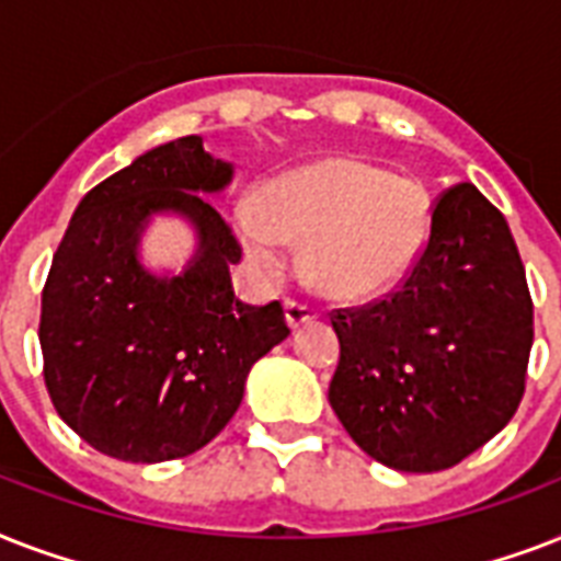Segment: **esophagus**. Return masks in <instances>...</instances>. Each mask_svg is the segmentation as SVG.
<instances>
[{
	"label": "esophagus",
	"instance_id": "esophagus-1",
	"mask_svg": "<svg viewBox=\"0 0 561 561\" xmlns=\"http://www.w3.org/2000/svg\"><path fill=\"white\" fill-rule=\"evenodd\" d=\"M285 320H288L290 329H299V325L314 323L317 308L306 306V302H297V299H288V302H285Z\"/></svg>",
	"mask_w": 561,
	"mask_h": 561
}]
</instances>
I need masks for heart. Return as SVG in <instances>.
Here are the masks:
<instances>
[{
  "label": "heart",
  "instance_id": "1",
  "mask_svg": "<svg viewBox=\"0 0 561 561\" xmlns=\"http://www.w3.org/2000/svg\"><path fill=\"white\" fill-rule=\"evenodd\" d=\"M431 220L434 201L419 180L352 157L288 171L236 211L238 238L264 273L285 271L290 244H306L308 282L350 302L381 294L413 267Z\"/></svg>",
  "mask_w": 561,
  "mask_h": 561
}]
</instances>
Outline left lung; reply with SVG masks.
Returning a JSON list of instances; mask_svg holds the SVG:
<instances>
[{"mask_svg":"<svg viewBox=\"0 0 561 561\" xmlns=\"http://www.w3.org/2000/svg\"><path fill=\"white\" fill-rule=\"evenodd\" d=\"M332 325L329 401L346 434L396 471L457 466L524 396L533 299L506 218L471 183L448 188L399 288Z\"/></svg>","mask_w":561,"mask_h":561,"instance_id":"1","label":"left lung"}]
</instances>
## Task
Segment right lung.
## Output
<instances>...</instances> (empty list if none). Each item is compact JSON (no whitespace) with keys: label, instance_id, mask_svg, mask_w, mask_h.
I'll use <instances>...</instances> for the list:
<instances>
[{"label":"right lung","instance_id":"obj_1","mask_svg":"<svg viewBox=\"0 0 561 561\" xmlns=\"http://www.w3.org/2000/svg\"><path fill=\"white\" fill-rule=\"evenodd\" d=\"M229 180L232 162L183 136L87 192L69 220L43 288L39 346L51 404L95 451L125 462L194 454L236 416L255 360L290 334L279 302L236 297L241 247L203 197ZM153 214L195 229L180 274L141 264Z\"/></svg>","mask_w":561,"mask_h":561}]
</instances>
